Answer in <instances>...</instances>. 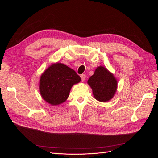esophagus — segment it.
Returning <instances> with one entry per match:
<instances>
[{
  "instance_id": "1",
  "label": "esophagus",
  "mask_w": 158,
  "mask_h": 158,
  "mask_svg": "<svg viewBox=\"0 0 158 158\" xmlns=\"http://www.w3.org/2000/svg\"><path fill=\"white\" fill-rule=\"evenodd\" d=\"M80 77H81V80H82V82H84L85 79V74H82L80 76Z\"/></svg>"
}]
</instances>
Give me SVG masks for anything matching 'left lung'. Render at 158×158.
I'll return each mask as SVG.
<instances>
[{
    "instance_id": "left-lung-1",
    "label": "left lung",
    "mask_w": 158,
    "mask_h": 158,
    "mask_svg": "<svg viewBox=\"0 0 158 158\" xmlns=\"http://www.w3.org/2000/svg\"><path fill=\"white\" fill-rule=\"evenodd\" d=\"M88 84L92 89L95 99L101 102L111 100L117 88L115 77L102 66H98L95 69L94 74L88 79Z\"/></svg>"
}]
</instances>
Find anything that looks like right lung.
I'll return each mask as SVG.
<instances>
[{"mask_svg":"<svg viewBox=\"0 0 158 158\" xmlns=\"http://www.w3.org/2000/svg\"><path fill=\"white\" fill-rule=\"evenodd\" d=\"M80 76L66 65L56 63L43 73L40 80V92L45 102L57 106L67 99L74 84L80 82Z\"/></svg>","mask_w":158,"mask_h":158,"instance_id":"right-lung-1","label":"right lung"}]
</instances>
